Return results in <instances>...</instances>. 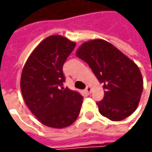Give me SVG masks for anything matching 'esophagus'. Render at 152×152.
<instances>
[{"instance_id":"esophagus-1","label":"esophagus","mask_w":152,"mask_h":152,"mask_svg":"<svg viewBox=\"0 0 152 152\" xmlns=\"http://www.w3.org/2000/svg\"><path fill=\"white\" fill-rule=\"evenodd\" d=\"M91 91H92V89H91V87L90 85H88V86L85 88V92H86L87 94H91Z\"/></svg>"}]
</instances>
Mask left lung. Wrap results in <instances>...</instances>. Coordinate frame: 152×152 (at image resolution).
I'll use <instances>...</instances> for the list:
<instances>
[{"label":"left lung","instance_id":"obj_1","mask_svg":"<svg viewBox=\"0 0 152 152\" xmlns=\"http://www.w3.org/2000/svg\"><path fill=\"white\" fill-rule=\"evenodd\" d=\"M76 56L89 64L103 84L105 96L96 103L100 113L112 121L130 116L136 110L143 91V79L137 65L102 39L83 43Z\"/></svg>","mask_w":152,"mask_h":152}]
</instances>
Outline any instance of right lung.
Masks as SVG:
<instances>
[{"label":"right lung","instance_id":"right-lung-1","mask_svg":"<svg viewBox=\"0 0 152 152\" xmlns=\"http://www.w3.org/2000/svg\"><path fill=\"white\" fill-rule=\"evenodd\" d=\"M76 43L50 35L33 50L23 68L20 87L23 100L37 119L55 129L70 126L79 116L83 96L64 88L62 66Z\"/></svg>","mask_w":152,"mask_h":152}]
</instances>
